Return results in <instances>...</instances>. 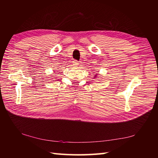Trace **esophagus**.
I'll use <instances>...</instances> for the list:
<instances>
[{"label": "esophagus", "instance_id": "esophagus-1", "mask_svg": "<svg viewBox=\"0 0 158 158\" xmlns=\"http://www.w3.org/2000/svg\"><path fill=\"white\" fill-rule=\"evenodd\" d=\"M78 60H74V61H73V64L74 65V66H78Z\"/></svg>", "mask_w": 158, "mask_h": 158}]
</instances>
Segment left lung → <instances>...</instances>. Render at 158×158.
<instances>
[{
    "instance_id": "8db88e82",
    "label": "left lung",
    "mask_w": 158,
    "mask_h": 158,
    "mask_svg": "<svg viewBox=\"0 0 158 158\" xmlns=\"http://www.w3.org/2000/svg\"><path fill=\"white\" fill-rule=\"evenodd\" d=\"M94 77H95V76H94Z\"/></svg>"
}]
</instances>
